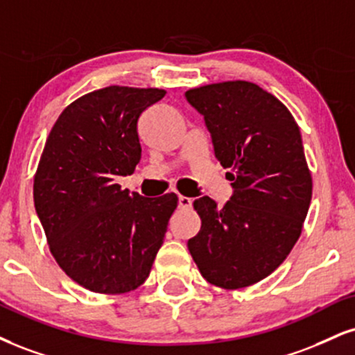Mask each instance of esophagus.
I'll return each mask as SVG.
<instances>
[{"label":"esophagus","instance_id":"1","mask_svg":"<svg viewBox=\"0 0 355 355\" xmlns=\"http://www.w3.org/2000/svg\"><path fill=\"white\" fill-rule=\"evenodd\" d=\"M191 205H193V200L189 198V196H178V207L183 208V210H189V208H191Z\"/></svg>","mask_w":355,"mask_h":355}]
</instances>
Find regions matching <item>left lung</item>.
Instances as JSON below:
<instances>
[{"label":"left lung","mask_w":355,"mask_h":355,"mask_svg":"<svg viewBox=\"0 0 355 355\" xmlns=\"http://www.w3.org/2000/svg\"><path fill=\"white\" fill-rule=\"evenodd\" d=\"M215 157L230 168L233 195L223 207L195 200L202 228L189 240L208 283L240 289L270 276L300 238L313 196L300 127L283 102L253 83L228 80L190 89Z\"/></svg>","instance_id":"left-lung-1"}]
</instances>
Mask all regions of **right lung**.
I'll return each mask as SVG.
<instances>
[{
  "instance_id": "add662e5",
  "label": "right lung",
  "mask_w": 355,
  "mask_h": 355,
  "mask_svg": "<svg viewBox=\"0 0 355 355\" xmlns=\"http://www.w3.org/2000/svg\"><path fill=\"white\" fill-rule=\"evenodd\" d=\"M164 89L110 85L62 110L34 175V207L49 250L71 279L101 294L134 291L150 275L175 193L122 190L142 157L137 123Z\"/></svg>"
}]
</instances>
